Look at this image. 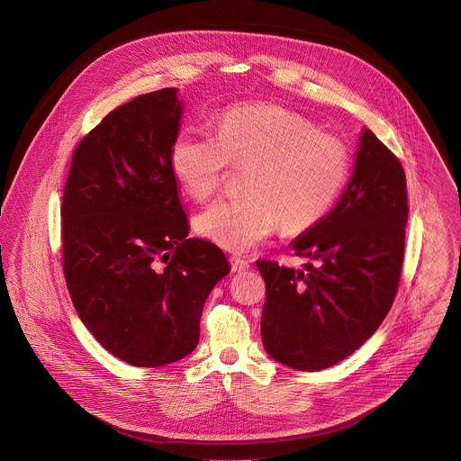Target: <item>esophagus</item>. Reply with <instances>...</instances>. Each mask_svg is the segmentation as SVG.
<instances>
[{"label": "esophagus", "instance_id": "1", "mask_svg": "<svg viewBox=\"0 0 461 461\" xmlns=\"http://www.w3.org/2000/svg\"><path fill=\"white\" fill-rule=\"evenodd\" d=\"M230 264H231V271H235V273H242V271L249 269V262L242 257H237V255L230 257Z\"/></svg>", "mask_w": 461, "mask_h": 461}]
</instances>
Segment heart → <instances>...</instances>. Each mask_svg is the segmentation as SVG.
Returning <instances> with one entry per match:
<instances>
[{
	"instance_id": "heart-1",
	"label": "heart",
	"mask_w": 461,
	"mask_h": 461,
	"mask_svg": "<svg viewBox=\"0 0 461 461\" xmlns=\"http://www.w3.org/2000/svg\"><path fill=\"white\" fill-rule=\"evenodd\" d=\"M251 168L246 197L219 199L195 217V230L228 251L258 246L282 226L298 233L321 222L349 177L346 146L313 122L276 104L246 103L224 110L215 135L181 131L170 146V170L195 201L213 195L228 165Z\"/></svg>"
}]
</instances>
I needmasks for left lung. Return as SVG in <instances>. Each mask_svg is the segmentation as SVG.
I'll return each mask as SVG.
<instances>
[{
  "label": "left lung",
  "mask_w": 461,
  "mask_h": 461,
  "mask_svg": "<svg viewBox=\"0 0 461 461\" xmlns=\"http://www.w3.org/2000/svg\"><path fill=\"white\" fill-rule=\"evenodd\" d=\"M405 174L394 153L362 130L353 176L335 208L291 248L303 269L258 260L266 282L260 333L266 353L296 371L328 369L384 322L400 282Z\"/></svg>",
  "instance_id": "left-lung-1"
}]
</instances>
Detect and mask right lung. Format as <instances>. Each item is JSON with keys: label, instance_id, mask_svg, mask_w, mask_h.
<instances>
[{"label": "right lung", "instance_id": "add662e5", "mask_svg": "<svg viewBox=\"0 0 461 461\" xmlns=\"http://www.w3.org/2000/svg\"><path fill=\"white\" fill-rule=\"evenodd\" d=\"M177 88L112 110L77 144L61 204L63 269L95 340L135 367H159L199 344L203 305L230 273L213 242L188 239L170 170Z\"/></svg>", "mask_w": 461, "mask_h": 461}]
</instances>
